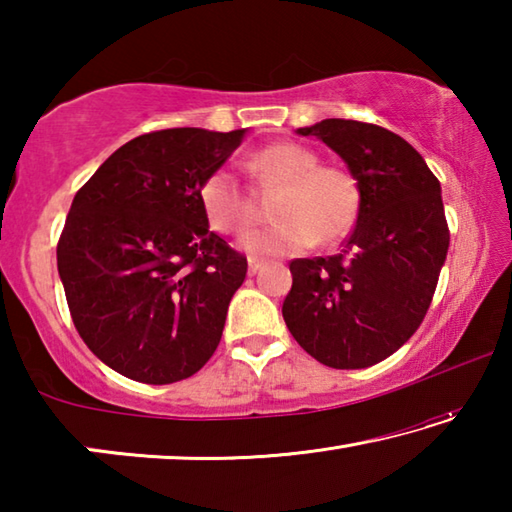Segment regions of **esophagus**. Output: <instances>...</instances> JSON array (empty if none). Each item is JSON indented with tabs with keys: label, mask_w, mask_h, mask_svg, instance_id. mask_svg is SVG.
Returning a JSON list of instances; mask_svg holds the SVG:
<instances>
[{
	"label": "esophagus",
	"mask_w": 512,
	"mask_h": 512,
	"mask_svg": "<svg viewBox=\"0 0 512 512\" xmlns=\"http://www.w3.org/2000/svg\"><path fill=\"white\" fill-rule=\"evenodd\" d=\"M262 266L264 262H259V259H248V275H255Z\"/></svg>",
	"instance_id": "1"
}]
</instances>
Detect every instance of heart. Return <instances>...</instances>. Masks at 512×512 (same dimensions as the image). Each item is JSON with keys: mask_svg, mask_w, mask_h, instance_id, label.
Wrapping results in <instances>:
<instances>
[{"mask_svg": "<svg viewBox=\"0 0 512 512\" xmlns=\"http://www.w3.org/2000/svg\"><path fill=\"white\" fill-rule=\"evenodd\" d=\"M248 169L262 183L282 185L275 198L273 225L257 228L241 239V248L257 257L298 255L316 241L334 244L350 232L359 214V185L350 171L323 167L307 146L280 142L259 149ZM201 207L212 230L239 235L255 219V207L237 173L219 167L198 189Z\"/></svg>", "mask_w": 512, "mask_h": 512, "instance_id": "b5f03b06", "label": "heart"}]
</instances>
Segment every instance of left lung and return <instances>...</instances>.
<instances>
[{
	"label": "left lung",
	"mask_w": 512,
	"mask_h": 512,
	"mask_svg": "<svg viewBox=\"0 0 512 512\" xmlns=\"http://www.w3.org/2000/svg\"><path fill=\"white\" fill-rule=\"evenodd\" d=\"M339 153L357 180V225L339 255L293 259L282 316L329 368L391 357L420 327L449 248L440 183L413 146L386 128L323 119L298 128Z\"/></svg>",
	"instance_id": "1"
}]
</instances>
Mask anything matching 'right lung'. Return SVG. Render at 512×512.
Segmentation results:
<instances>
[{"instance_id": "obj_1", "label": "right lung", "mask_w": 512, "mask_h": 512, "mask_svg": "<svg viewBox=\"0 0 512 512\" xmlns=\"http://www.w3.org/2000/svg\"><path fill=\"white\" fill-rule=\"evenodd\" d=\"M244 135H140L76 192L58 239V275L81 339L119 375L173 384L219 345L248 262L210 230L198 189Z\"/></svg>"}]
</instances>
